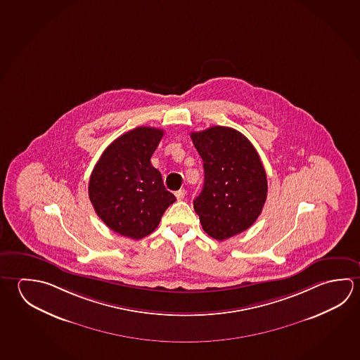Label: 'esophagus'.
I'll list each match as a JSON object with an SVG mask.
<instances>
[{"label": "esophagus", "mask_w": 360, "mask_h": 360, "mask_svg": "<svg viewBox=\"0 0 360 360\" xmlns=\"http://www.w3.org/2000/svg\"><path fill=\"white\" fill-rule=\"evenodd\" d=\"M186 193H187V192H186V189H179V191H177V192H176V197H177L178 201L183 200Z\"/></svg>", "instance_id": "1"}]
</instances>
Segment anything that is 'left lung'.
I'll return each mask as SVG.
<instances>
[{"mask_svg":"<svg viewBox=\"0 0 360 360\" xmlns=\"http://www.w3.org/2000/svg\"><path fill=\"white\" fill-rule=\"evenodd\" d=\"M203 160L205 183L193 201L202 229L226 240L252 226L263 210L268 183L259 154L238 130L208 127L191 133Z\"/></svg>","mask_w":360,"mask_h":360,"instance_id":"left-lung-1","label":"left lung"}]
</instances>
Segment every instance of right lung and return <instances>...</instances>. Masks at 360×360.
<instances>
[{
    "label": "right lung",
    "instance_id": "obj_1",
    "mask_svg": "<svg viewBox=\"0 0 360 360\" xmlns=\"http://www.w3.org/2000/svg\"><path fill=\"white\" fill-rule=\"evenodd\" d=\"M165 131L139 127L114 140L89 178L96 214L115 233L139 240L152 233L176 201L150 158Z\"/></svg>",
    "mask_w": 360,
    "mask_h": 360
}]
</instances>
